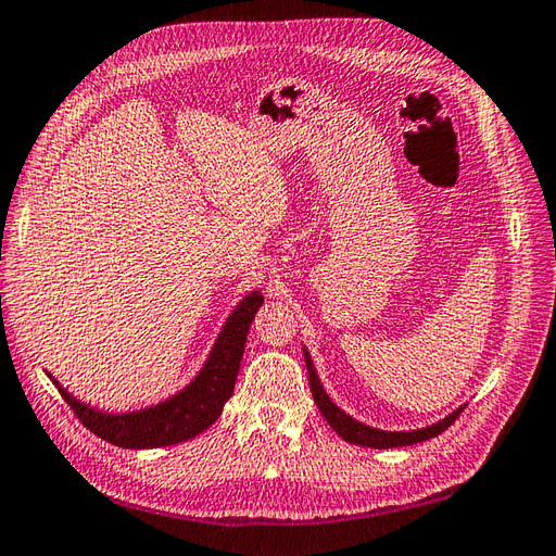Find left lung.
<instances>
[{
    "label": "left lung",
    "mask_w": 556,
    "mask_h": 556,
    "mask_svg": "<svg viewBox=\"0 0 556 556\" xmlns=\"http://www.w3.org/2000/svg\"><path fill=\"white\" fill-rule=\"evenodd\" d=\"M303 356H305V368H308L311 392H313V399H315L317 408H320L325 420L329 422V428H332L341 437V440H346L351 444L372 446V448H392V446H408V444H418V442H425V440H432V437L442 434L448 428V425H452L460 416V410L466 408V406H460L454 413H448L444 420L434 422V425H430V428H422V430H410V432L377 430V428H370V425H363L358 420H353L349 413H344L337 404H332V399L327 396L320 380H317V372L313 368V361L308 356V351H303Z\"/></svg>",
    "instance_id": "8db88e82"
}]
</instances>
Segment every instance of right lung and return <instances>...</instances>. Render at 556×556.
<instances>
[{"mask_svg":"<svg viewBox=\"0 0 556 556\" xmlns=\"http://www.w3.org/2000/svg\"><path fill=\"white\" fill-rule=\"evenodd\" d=\"M260 305H263V293L257 291L236 305L195 380L181 389L179 394L152 408L114 416V413H102L80 404L64 387H59L54 377L52 382L66 404L74 408L78 420L92 434L102 437L104 442L124 448H155L186 442L207 430L219 418L224 404L231 396L243 358L248 329H251Z\"/></svg>","mask_w":556,"mask_h":556,"instance_id":"1","label":"right lung"}]
</instances>
